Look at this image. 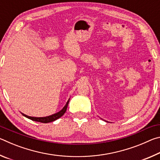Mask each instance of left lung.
I'll use <instances>...</instances> for the list:
<instances>
[{
  "label": "left lung",
  "mask_w": 160,
  "mask_h": 160,
  "mask_svg": "<svg viewBox=\"0 0 160 160\" xmlns=\"http://www.w3.org/2000/svg\"><path fill=\"white\" fill-rule=\"evenodd\" d=\"M107 122H108V121H107Z\"/></svg>",
  "instance_id": "obj_1"
}]
</instances>
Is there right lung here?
<instances>
[{"label":"right lung","mask_w":160,"mask_h":160,"mask_svg":"<svg viewBox=\"0 0 160 160\" xmlns=\"http://www.w3.org/2000/svg\"><path fill=\"white\" fill-rule=\"evenodd\" d=\"M69 100H70V99L68 100L66 105L63 107V109H62L61 111H59L58 112L53 113V114H52V115L44 116V117H34V116H29L26 115L23 113H22V114L24 116H25L26 118H28L29 119H30V120H32L34 121H37V122H41V123H44L52 122V121L57 120L58 118H61V116L64 114L65 112H66L68 105V103H69Z\"/></svg>","instance_id":"obj_1"}]
</instances>
